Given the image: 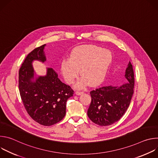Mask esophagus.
I'll return each instance as SVG.
<instances>
[{
  "mask_svg": "<svg viewBox=\"0 0 158 158\" xmlns=\"http://www.w3.org/2000/svg\"><path fill=\"white\" fill-rule=\"evenodd\" d=\"M83 93H84L82 92V91H76V95H78V96L81 95V94H82Z\"/></svg>",
  "mask_w": 158,
  "mask_h": 158,
  "instance_id": "34e87169",
  "label": "esophagus"
}]
</instances>
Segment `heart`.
Returning <instances> with one entry per match:
<instances>
[{
	"instance_id": "b5f03b06",
	"label": "heart",
	"mask_w": 158,
	"mask_h": 158,
	"mask_svg": "<svg viewBox=\"0 0 158 158\" xmlns=\"http://www.w3.org/2000/svg\"><path fill=\"white\" fill-rule=\"evenodd\" d=\"M112 56L106 49L92 45L76 48L71 52L69 59L61 62V72L67 83L74 82L80 74L82 78L77 82V87H84L87 82L91 86L99 84L104 79Z\"/></svg>"
}]
</instances>
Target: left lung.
<instances>
[{"label": "left lung", "instance_id": "obj_1", "mask_svg": "<svg viewBox=\"0 0 158 158\" xmlns=\"http://www.w3.org/2000/svg\"><path fill=\"white\" fill-rule=\"evenodd\" d=\"M127 82L121 85H107L90 92L91 102L87 116L93 123L109 126L119 121L127 109L134 93V74L130 62L125 72Z\"/></svg>", "mask_w": 158, "mask_h": 158}]
</instances>
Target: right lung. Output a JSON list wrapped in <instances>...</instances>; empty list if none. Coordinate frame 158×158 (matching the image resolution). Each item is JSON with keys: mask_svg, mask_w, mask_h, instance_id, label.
Wrapping results in <instances>:
<instances>
[{"mask_svg": "<svg viewBox=\"0 0 158 158\" xmlns=\"http://www.w3.org/2000/svg\"><path fill=\"white\" fill-rule=\"evenodd\" d=\"M46 44L34 49L25 59L19 72L21 99L31 118L39 124L49 126L60 121L66 113V102L74 94L72 88L62 82L52 68L44 76L34 79V60L44 62Z\"/></svg>", "mask_w": 158, "mask_h": 158, "instance_id": "add662e5", "label": "right lung"}]
</instances>
